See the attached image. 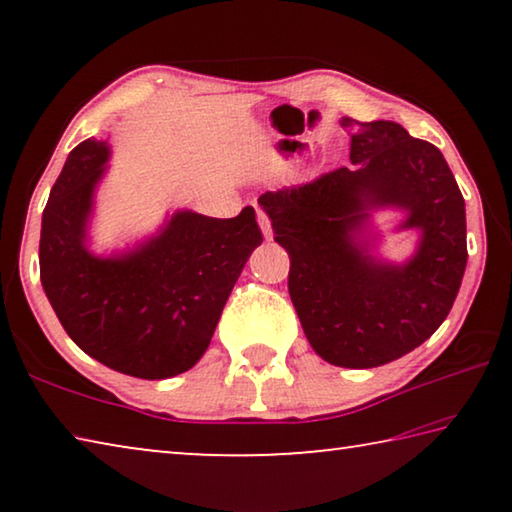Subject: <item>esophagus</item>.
Returning <instances> with one entry per match:
<instances>
[{
	"mask_svg": "<svg viewBox=\"0 0 512 512\" xmlns=\"http://www.w3.org/2000/svg\"><path fill=\"white\" fill-rule=\"evenodd\" d=\"M257 221H259V228H262V232H264V237L271 239L273 237V228H271V219H268L266 212L259 210L257 212Z\"/></svg>",
	"mask_w": 512,
	"mask_h": 512,
	"instance_id": "esophagus-1",
	"label": "esophagus"
}]
</instances>
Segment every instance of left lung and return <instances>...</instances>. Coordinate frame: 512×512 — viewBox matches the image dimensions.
I'll return each mask as SVG.
<instances>
[{"mask_svg": "<svg viewBox=\"0 0 512 512\" xmlns=\"http://www.w3.org/2000/svg\"><path fill=\"white\" fill-rule=\"evenodd\" d=\"M350 160L305 185L259 196L275 241L289 253V296L307 341L343 368H375L404 357L452 309L467 264L465 201L431 142L395 121L345 117ZM410 210L423 244L406 267H384L351 239L368 206Z\"/></svg>", "mask_w": 512, "mask_h": 512, "instance_id": "1", "label": "left lung"}]
</instances>
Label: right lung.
Returning <instances> with one entry per match:
<instances>
[{"label":"right lung","instance_id":"add662e5","mask_svg":"<svg viewBox=\"0 0 512 512\" xmlns=\"http://www.w3.org/2000/svg\"><path fill=\"white\" fill-rule=\"evenodd\" d=\"M108 149L85 140L67 155L42 212L40 280L60 325L103 366L140 379L180 375L203 357L262 230L253 207L235 219L173 214L131 255L85 248L92 192Z\"/></svg>","mask_w":512,"mask_h":512}]
</instances>
